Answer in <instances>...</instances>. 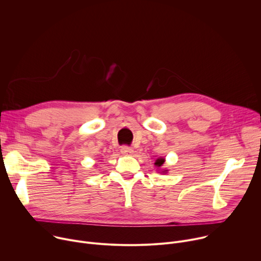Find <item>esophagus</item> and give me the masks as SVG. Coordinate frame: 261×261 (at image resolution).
<instances>
[{"mask_svg": "<svg viewBox=\"0 0 261 261\" xmlns=\"http://www.w3.org/2000/svg\"><path fill=\"white\" fill-rule=\"evenodd\" d=\"M120 151H121L122 154H132L134 152V149L132 147H129V146H125L124 145V146L121 147Z\"/></svg>", "mask_w": 261, "mask_h": 261, "instance_id": "esophagus-1", "label": "esophagus"}]
</instances>
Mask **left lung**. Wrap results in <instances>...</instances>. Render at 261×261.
Listing matches in <instances>:
<instances>
[{
	"instance_id": "1",
	"label": "left lung",
	"mask_w": 261,
	"mask_h": 261,
	"mask_svg": "<svg viewBox=\"0 0 261 261\" xmlns=\"http://www.w3.org/2000/svg\"><path fill=\"white\" fill-rule=\"evenodd\" d=\"M164 163H165V159H164V158H159L158 160H155L154 165H155V167L160 168V167H162V166L164 165ZM167 171H168V170H165V171H163V173H164V172H167Z\"/></svg>"
}]
</instances>
